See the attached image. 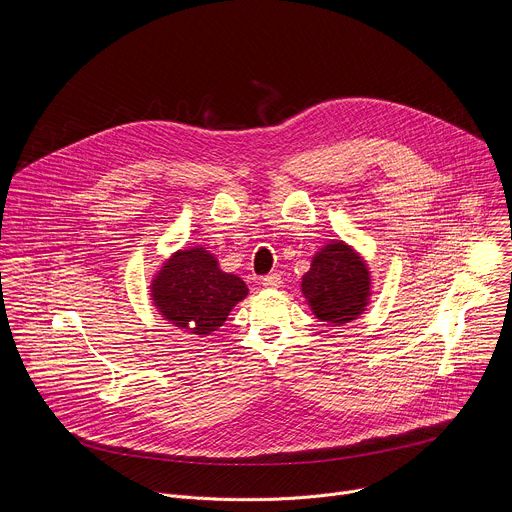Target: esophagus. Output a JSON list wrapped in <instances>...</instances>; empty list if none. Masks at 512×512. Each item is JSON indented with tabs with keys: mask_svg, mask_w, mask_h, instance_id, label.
<instances>
[{
	"mask_svg": "<svg viewBox=\"0 0 512 512\" xmlns=\"http://www.w3.org/2000/svg\"><path fill=\"white\" fill-rule=\"evenodd\" d=\"M263 287H267V289H277V287H281V275L279 273H269V275H265L263 277Z\"/></svg>",
	"mask_w": 512,
	"mask_h": 512,
	"instance_id": "esophagus-1",
	"label": "esophagus"
}]
</instances>
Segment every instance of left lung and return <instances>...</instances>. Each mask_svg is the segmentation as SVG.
<instances>
[{"instance_id":"left-lung-1","label":"left lung","mask_w":512,"mask_h":512,"mask_svg":"<svg viewBox=\"0 0 512 512\" xmlns=\"http://www.w3.org/2000/svg\"><path fill=\"white\" fill-rule=\"evenodd\" d=\"M302 294L322 322L342 326L369 306L371 271L350 245L330 241L314 257L302 277Z\"/></svg>"}]
</instances>
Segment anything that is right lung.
<instances>
[{
    "label": "right lung",
    "instance_id": "obj_1",
    "mask_svg": "<svg viewBox=\"0 0 512 512\" xmlns=\"http://www.w3.org/2000/svg\"><path fill=\"white\" fill-rule=\"evenodd\" d=\"M152 300L164 320L190 334L208 336L247 298L245 281L218 267L204 247L180 249L152 279Z\"/></svg>",
    "mask_w": 512,
    "mask_h": 512
}]
</instances>
